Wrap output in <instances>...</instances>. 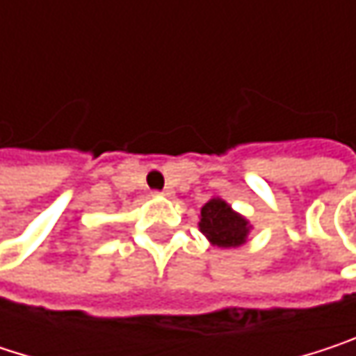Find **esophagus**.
<instances>
[{"instance_id":"34e87169","label":"esophagus","mask_w":356,"mask_h":356,"mask_svg":"<svg viewBox=\"0 0 356 356\" xmlns=\"http://www.w3.org/2000/svg\"><path fill=\"white\" fill-rule=\"evenodd\" d=\"M156 193H161V195H171V193H173V189H171V187H165L163 191H156Z\"/></svg>"}]
</instances>
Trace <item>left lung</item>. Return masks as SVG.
<instances>
[{
    "label": "left lung",
    "mask_w": 356,
    "mask_h": 356,
    "mask_svg": "<svg viewBox=\"0 0 356 356\" xmlns=\"http://www.w3.org/2000/svg\"><path fill=\"white\" fill-rule=\"evenodd\" d=\"M200 231L218 248H237L245 243L248 220L235 214L222 200H210L202 208Z\"/></svg>",
    "instance_id": "obj_1"
}]
</instances>
